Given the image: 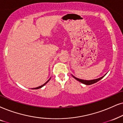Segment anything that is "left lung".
<instances>
[{
  "label": "left lung",
  "instance_id": "left-lung-1",
  "mask_svg": "<svg viewBox=\"0 0 123 123\" xmlns=\"http://www.w3.org/2000/svg\"><path fill=\"white\" fill-rule=\"evenodd\" d=\"M72 76L76 80H77L78 81L81 82V83L85 84V85H92V84H94L95 83H96V82H98L99 80H102V78L104 77V75L103 77H100L99 78H98V79H96V80H80V79H79V78H76L74 77V76H73L72 75Z\"/></svg>",
  "mask_w": 123,
  "mask_h": 123
}]
</instances>
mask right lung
<instances>
[{
    "instance_id": "obj_1",
    "label": "right lung",
    "mask_w": 123,
    "mask_h": 123,
    "mask_svg": "<svg viewBox=\"0 0 123 123\" xmlns=\"http://www.w3.org/2000/svg\"><path fill=\"white\" fill-rule=\"evenodd\" d=\"M50 80V79H49V80H48L47 82H45V83L44 84H43V85H41V86H38V87H36V88H32V89H38V88H41V87H43V86H45V85H46V83H48V82L49 81V80Z\"/></svg>"
}]
</instances>
